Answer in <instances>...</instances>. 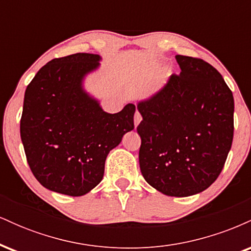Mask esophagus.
<instances>
[{
	"label": "esophagus",
	"instance_id": "34e87169",
	"mask_svg": "<svg viewBox=\"0 0 251 251\" xmlns=\"http://www.w3.org/2000/svg\"><path fill=\"white\" fill-rule=\"evenodd\" d=\"M142 122V116H140V113L139 112H135V114H134V126H138L139 125V123Z\"/></svg>",
	"mask_w": 251,
	"mask_h": 251
}]
</instances>
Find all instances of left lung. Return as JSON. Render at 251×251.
<instances>
[{"instance_id": "1", "label": "left lung", "mask_w": 251, "mask_h": 251, "mask_svg": "<svg viewBox=\"0 0 251 251\" xmlns=\"http://www.w3.org/2000/svg\"><path fill=\"white\" fill-rule=\"evenodd\" d=\"M180 74L138 103L143 120L139 165L164 195L208 189L223 170L234 138V97L220 72L198 57L176 55Z\"/></svg>"}]
</instances>
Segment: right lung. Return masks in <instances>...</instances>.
Listing matches in <instances>:
<instances>
[{
  "label": "right lung",
  "instance_id": "obj_1",
  "mask_svg": "<svg viewBox=\"0 0 251 251\" xmlns=\"http://www.w3.org/2000/svg\"><path fill=\"white\" fill-rule=\"evenodd\" d=\"M100 59L89 53L53 59L25 89L21 140L34 177L50 191L77 197L96 188L109 151L134 128L133 103L107 113L82 88Z\"/></svg>",
  "mask_w": 251,
  "mask_h": 251
}]
</instances>
